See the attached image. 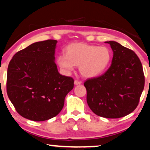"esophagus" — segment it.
Masks as SVG:
<instances>
[{
	"mask_svg": "<svg viewBox=\"0 0 150 150\" xmlns=\"http://www.w3.org/2000/svg\"><path fill=\"white\" fill-rule=\"evenodd\" d=\"M74 84H75V85H79V84H82V82H81V81L76 80H75V82H74Z\"/></svg>",
	"mask_w": 150,
	"mask_h": 150,
	"instance_id": "34e87169",
	"label": "esophagus"
}]
</instances>
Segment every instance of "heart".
Listing matches in <instances>:
<instances>
[{"instance_id": "obj_1", "label": "heart", "mask_w": 150, "mask_h": 150, "mask_svg": "<svg viewBox=\"0 0 150 150\" xmlns=\"http://www.w3.org/2000/svg\"><path fill=\"white\" fill-rule=\"evenodd\" d=\"M66 54L57 58L59 66L66 70L71 71L75 66H79L82 76L87 78L98 76L104 71L110 61V51L104 46L73 42L66 48Z\"/></svg>"}]
</instances>
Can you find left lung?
Segmentation results:
<instances>
[{
    "instance_id": "8db88e82",
    "label": "left lung",
    "mask_w": 150,
    "mask_h": 150,
    "mask_svg": "<svg viewBox=\"0 0 150 150\" xmlns=\"http://www.w3.org/2000/svg\"><path fill=\"white\" fill-rule=\"evenodd\" d=\"M105 42L110 45L113 51L112 64L102 75L84 83L86 101L98 116L120 118L138 106L145 86V76L141 62L133 50L115 41Z\"/></svg>"
}]
</instances>
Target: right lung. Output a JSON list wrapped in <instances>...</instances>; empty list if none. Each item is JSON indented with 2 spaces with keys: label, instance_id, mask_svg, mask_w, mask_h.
<instances>
[{
  "label": "right lung",
  "instance_id": "1",
  "mask_svg": "<svg viewBox=\"0 0 150 150\" xmlns=\"http://www.w3.org/2000/svg\"><path fill=\"white\" fill-rule=\"evenodd\" d=\"M57 43H33L17 52L8 65L7 93L17 112L28 120L42 122L57 116L73 89V78L58 72Z\"/></svg>",
  "mask_w": 150,
  "mask_h": 150
}]
</instances>
